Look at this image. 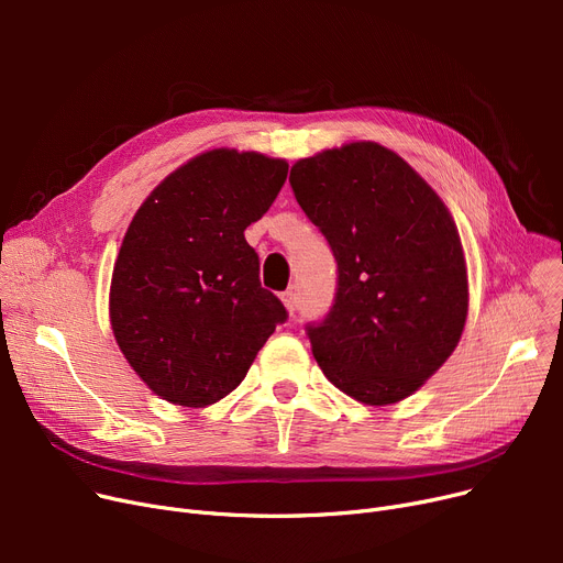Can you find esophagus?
<instances>
[{
	"mask_svg": "<svg viewBox=\"0 0 563 563\" xmlns=\"http://www.w3.org/2000/svg\"><path fill=\"white\" fill-rule=\"evenodd\" d=\"M280 301H283V306H285V310H287L289 314H294V312H297V308H299V294L294 291V289H287V291L280 294Z\"/></svg>",
	"mask_w": 563,
	"mask_h": 563,
	"instance_id": "esophagus-1",
	"label": "esophagus"
}]
</instances>
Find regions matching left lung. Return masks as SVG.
<instances>
[{
	"instance_id": "obj_1",
	"label": "left lung",
	"mask_w": 563,
	"mask_h": 563,
	"mask_svg": "<svg viewBox=\"0 0 563 563\" xmlns=\"http://www.w3.org/2000/svg\"><path fill=\"white\" fill-rule=\"evenodd\" d=\"M289 185L338 262L335 303L308 327L317 365L361 404L410 397L452 356L467 319V266L448 205L374 141L299 159Z\"/></svg>"
}]
</instances>
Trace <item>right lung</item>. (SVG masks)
Instances as JSON below:
<instances>
[{"label": "right lung", "mask_w": 563, "mask_h": 563, "mask_svg": "<svg viewBox=\"0 0 563 563\" xmlns=\"http://www.w3.org/2000/svg\"><path fill=\"white\" fill-rule=\"evenodd\" d=\"M289 164L234 147L191 157L136 210L111 287L109 321L125 361L157 397L217 404L244 380L287 319L260 285L244 230L262 219Z\"/></svg>", "instance_id": "1"}]
</instances>
